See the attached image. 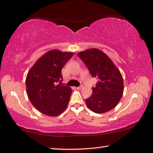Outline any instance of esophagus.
<instances>
[{
  "label": "esophagus",
  "instance_id": "esophagus-1",
  "mask_svg": "<svg viewBox=\"0 0 153 153\" xmlns=\"http://www.w3.org/2000/svg\"><path fill=\"white\" fill-rule=\"evenodd\" d=\"M82 86H80V87H76V89H78V90H80V89H82Z\"/></svg>",
  "mask_w": 153,
  "mask_h": 153
}]
</instances>
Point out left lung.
<instances>
[{"label": "left lung", "mask_w": 153, "mask_h": 153, "mask_svg": "<svg viewBox=\"0 0 153 153\" xmlns=\"http://www.w3.org/2000/svg\"><path fill=\"white\" fill-rule=\"evenodd\" d=\"M92 77L98 82L92 88V96L85 100L92 112L102 114L113 109L121 99L124 91L121 73L107 55L98 48H91L78 53Z\"/></svg>", "instance_id": "obj_1"}]
</instances>
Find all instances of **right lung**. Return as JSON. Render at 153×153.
Returning a JSON list of instances; mask_svg holds the SVG:
<instances>
[{
  "instance_id": "obj_1",
  "label": "right lung",
  "mask_w": 153,
  "mask_h": 153,
  "mask_svg": "<svg viewBox=\"0 0 153 153\" xmlns=\"http://www.w3.org/2000/svg\"><path fill=\"white\" fill-rule=\"evenodd\" d=\"M73 55V52L51 50L27 73V96L34 107L46 115L57 116L67 108L73 90L57 83L62 81L61 70Z\"/></svg>"
}]
</instances>
